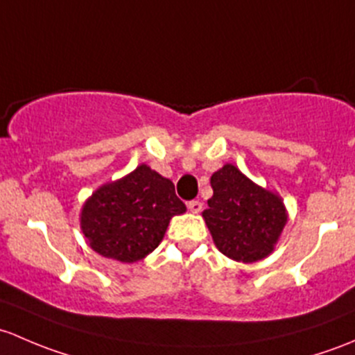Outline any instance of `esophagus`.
<instances>
[{
	"label": "esophagus",
	"instance_id": "1",
	"mask_svg": "<svg viewBox=\"0 0 355 355\" xmlns=\"http://www.w3.org/2000/svg\"><path fill=\"white\" fill-rule=\"evenodd\" d=\"M188 208L191 214H200V211H202V202H200V200H191V202L188 203Z\"/></svg>",
	"mask_w": 355,
	"mask_h": 355
}]
</instances>
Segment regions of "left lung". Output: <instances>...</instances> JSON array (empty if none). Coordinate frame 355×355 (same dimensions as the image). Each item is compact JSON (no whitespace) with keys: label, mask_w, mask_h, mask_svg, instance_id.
I'll return each mask as SVG.
<instances>
[{"label":"left lung","mask_w":355,"mask_h":355,"mask_svg":"<svg viewBox=\"0 0 355 355\" xmlns=\"http://www.w3.org/2000/svg\"><path fill=\"white\" fill-rule=\"evenodd\" d=\"M210 184L214 196L202 215L218 251L243 263L268 257L287 224L282 198L232 164L211 174Z\"/></svg>","instance_id":"obj_1"}]
</instances>
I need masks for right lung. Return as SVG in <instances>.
<instances>
[{
    "mask_svg": "<svg viewBox=\"0 0 355 355\" xmlns=\"http://www.w3.org/2000/svg\"><path fill=\"white\" fill-rule=\"evenodd\" d=\"M184 211L173 181L141 164L92 193L82 208L80 227L96 253L133 263L152 253L171 218Z\"/></svg>",
    "mask_w": 355,
    "mask_h": 355,
    "instance_id": "1",
    "label": "right lung"
}]
</instances>
